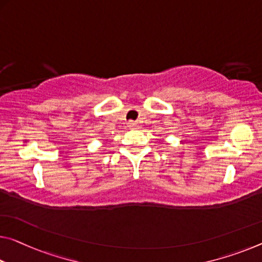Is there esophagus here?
Returning a JSON list of instances; mask_svg holds the SVG:
<instances>
[{
	"mask_svg": "<svg viewBox=\"0 0 262 262\" xmlns=\"http://www.w3.org/2000/svg\"><path fill=\"white\" fill-rule=\"evenodd\" d=\"M128 127L135 128V127H138V124H136V122H134V121H129L128 122Z\"/></svg>",
	"mask_w": 262,
	"mask_h": 262,
	"instance_id": "1",
	"label": "esophagus"
}]
</instances>
